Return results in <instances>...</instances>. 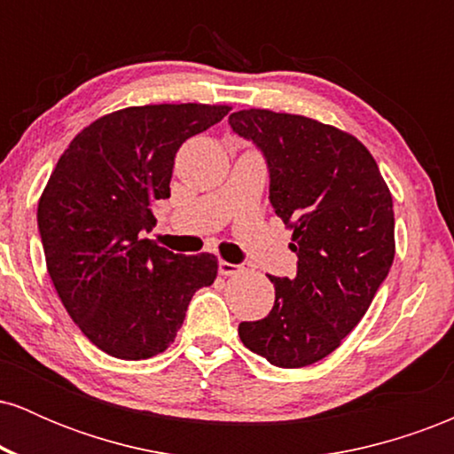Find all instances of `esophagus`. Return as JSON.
<instances>
[{
    "label": "esophagus",
    "instance_id": "obj_1",
    "mask_svg": "<svg viewBox=\"0 0 454 454\" xmlns=\"http://www.w3.org/2000/svg\"><path fill=\"white\" fill-rule=\"evenodd\" d=\"M241 273V267L239 264H232V262H226V260H220V275H237Z\"/></svg>",
    "mask_w": 454,
    "mask_h": 454
}]
</instances>
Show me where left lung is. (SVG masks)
<instances>
[{
    "label": "left lung",
    "mask_w": 454,
    "mask_h": 454,
    "mask_svg": "<svg viewBox=\"0 0 454 454\" xmlns=\"http://www.w3.org/2000/svg\"><path fill=\"white\" fill-rule=\"evenodd\" d=\"M232 132L262 151L269 200L293 228L296 275L269 279L267 317L241 322L243 346L275 367H307L361 322L395 258L393 196L367 147L303 114L249 108Z\"/></svg>",
    "instance_id": "obj_1"
}]
</instances>
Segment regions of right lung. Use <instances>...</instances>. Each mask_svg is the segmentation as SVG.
Returning <instances> with one entry per match:
<instances>
[{
	"instance_id": "1",
	"label": "right lung",
	"mask_w": 454,
	"mask_h": 454,
	"mask_svg": "<svg viewBox=\"0 0 454 454\" xmlns=\"http://www.w3.org/2000/svg\"><path fill=\"white\" fill-rule=\"evenodd\" d=\"M231 106H129L76 134L38 202L46 269L61 303L102 352L140 361L164 352L217 258L184 256L145 239L155 200L170 196L175 155Z\"/></svg>"
}]
</instances>
